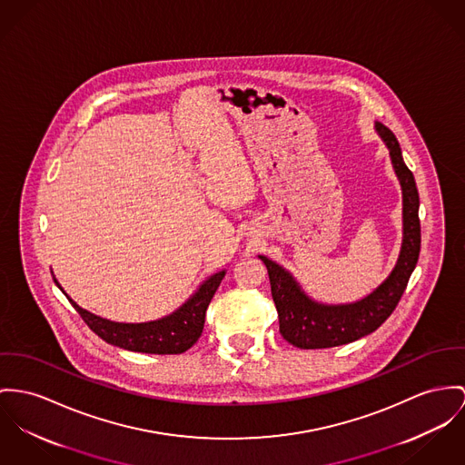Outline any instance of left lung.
Here are the masks:
<instances>
[{
  "mask_svg": "<svg viewBox=\"0 0 465 465\" xmlns=\"http://www.w3.org/2000/svg\"><path fill=\"white\" fill-rule=\"evenodd\" d=\"M375 127L390 148L394 172L403 193V242L398 262L390 278L362 301L343 306H323L306 297L283 267L267 256H260L269 272L271 292L280 319V332L293 347L329 349L356 341L377 331L393 313L412 271L416 269L421 250V224L418 214L420 194L416 180L403 163L393 133L379 122Z\"/></svg>",
  "mask_w": 465,
  "mask_h": 465,
  "instance_id": "1",
  "label": "left lung"
}]
</instances>
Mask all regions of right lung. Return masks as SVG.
I'll return each mask as SVG.
<instances>
[{
    "instance_id": "add662e5",
    "label": "right lung",
    "mask_w": 465,
    "mask_h": 465,
    "mask_svg": "<svg viewBox=\"0 0 465 465\" xmlns=\"http://www.w3.org/2000/svg\"><path fill=\"white\" fill-rule=\"evenodd\" d=\"M223 278L224 271L217 272L200 286V290L173 315L148 323L109 322L81 310L72 299H67L84 323L106 343L144 354H182L191 349L202 336L205 312ZM54 283L58 285L56 280Z\"/></svg>"
}]
</instances>
